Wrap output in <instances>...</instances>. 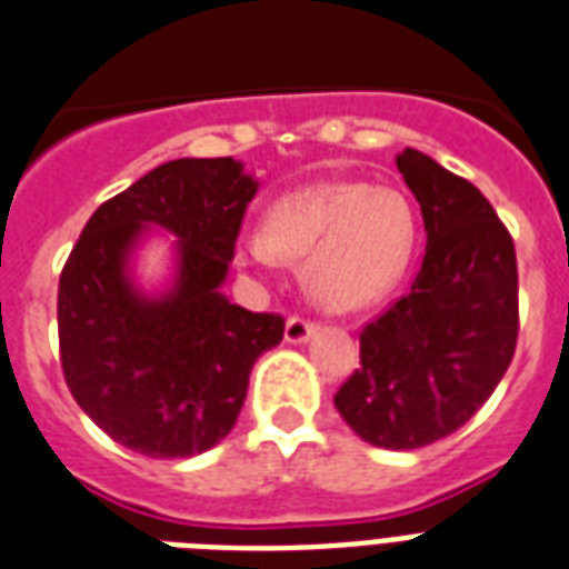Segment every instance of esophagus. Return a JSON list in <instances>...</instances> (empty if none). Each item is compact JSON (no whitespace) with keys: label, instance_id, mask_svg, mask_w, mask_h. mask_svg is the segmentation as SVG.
Masks as SVG:
<instances>
[{"label":"esophagus","instance_id":"34e87169","mask_svg":"<svg viewBox=\"0 0 569 569\" xmlns=\"http://www.w3.org/2000/svg\"><path fill=\"white\" fill-rule=\"evenodd\" d=\"M312 333H316V325L301 319V316H292V319L286 321V342H289V346H301V342H307Z\"/></svg>","mask_w":569,"mask_h":569}]
</instances>
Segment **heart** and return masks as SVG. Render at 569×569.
<instances>
[{"mask_svg": "<svg viewBox=\"0 0 569 569\" xmlns=\"http://www.w3.org/2000/svg\"><path fill=\"white\" fill-rule=\"evenodd\" d=\"M416 241L405 194L366 182H316L268 209V230L241 232L236 266L274 274L303 259L307 292L325 310L351 312L380 301L401 280Z\"/></svg>", "mask_w": 569, "mask_h": 569, "instance_id": "1", "label": "heart"}]
</instances>
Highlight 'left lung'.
Returning a JSON list of instances; mask_svg holds the SVG:
<instances>
[{
  "instance_id": "1",
  "label": "left lung",
  "mask_w": 569,
  "mask_h": 569,
  "mask_svg": "<svg viewBox=\"0 0 569 569\" xmlns=\"http://www.w3.org/2000/svg\"><path fill=\"white\" fill-rule=\"evenodd\" d=\"M396 164L428 244L410 292L360 333V369L333 405L366 442L410 451L458 431L499 387L520 307L513 239L490 200L419 150Z\"/></svg>"
}]
</instances>
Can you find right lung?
<instances>
[{"label":"right lung","instance_id":"obj_1","mask_svg":"<svg viewBox=\"0 0 569 569\" xmlns=\"http://www.w3.org/2000/svg\"><path fill=\"white\" fill-rule=\"evenodd\" d=\"M259 182L232 156L173 159L84 223L58 280L61 369L76 405L147 458H194L232 431L250 369L280 346L283 319L221 292ZM174 236V274L147 293L137 248Z\"/></svg>","mask_w":569,"mask_h":569}]
</instances>
